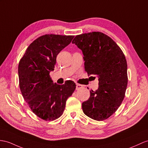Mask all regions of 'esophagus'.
Returning <instances> with one entry per match:
<instances>
[{"instance_id":"34e87169","label":"esophagus","mask_w":148,"mask_h":148,"mask_svg":"<svg viewBox=\"0 0 148 148\" xmlns=\"http://www.w3.org/2000/svg\"><path fill=\"white\" fill-rule=\"evenodd\" d=\"M82 87H83V85H80V84H77V86H76V89H77V90L80 89V88H82Z\"/></svg>"}]
</instances>
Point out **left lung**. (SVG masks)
I'll return each mask as SVG.
<instances>
[{
    "instance_id": "8db88e82",
    "label": "left lung",
    "mask_w": 148,
    "mask_h": 148,
    "mask_svg": "<svg viewBox=\"0 0 148 148\" xmlns=\"http://www.w3.org/2000/svg\"><path fill=\"white\" fill-rule=\"evenodd\" d=\"M73 44L80 49L88 75L99 78V88L82 103L84 114L96 121L107 119L124 100L127 85V64L123 52L116 42L101 32L75 36Z\"/></svg>"
}]
</instances>
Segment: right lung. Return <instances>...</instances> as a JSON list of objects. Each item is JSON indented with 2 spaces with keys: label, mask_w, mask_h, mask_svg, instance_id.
<instances>
[{
  "label": "right lung",
  "mask_w": 148,
  "mask_h": 148,
  "mask_svg": "<svg viewBox=\"0 0 148 148\" xmlns=\"http://www.w3.org/2000/svg\"><path fill=\"white\" fill-rule=\"evenodd\" d=\"M74 36L46 34L28 46L18 66L19 87L31 110L45 121H54L63 114L66 101L76 88L73 82L58 85L50 77L56 56Z\"/></svg>",
  "instance_id": "right-lung-1"
}]
</instances>
